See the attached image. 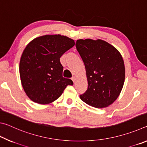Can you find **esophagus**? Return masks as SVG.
I'll return each instance as SVG.
<instances>
[{
	"label": "esophagus",
	"instance_id": "34e87169",
	"mask_svg": "<svg viewBox=\"0 0 147 147\" xmlns=\"http://www.w3.org/2000/svg\"><path fill=\"white\" fill-rule=\"evenodd\" d=\"M71 80H73L74 84L76 83V78H75V76H73V77H72Z\"/></svg>",
	"mask_w": 147,
	"mask_h": 147
}]
</instances>
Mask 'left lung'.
<instances>
[{"label": "left lung", "mask_w": 147, "mask_h": 147, "mask_svg": "<svg viewBox=\"0 0 147 147\" xmlns=\"http://www.w3.org/2000/svg\"><path fill=\"white\" fill-rule=\"evenodd\" d=\"M76 47L85 65L88 84L80 98L94 108H106L123 89L125 79L123 57L113 45L99 39H78Z\"/></svg>", "instance_id": "1"}]
</instances>
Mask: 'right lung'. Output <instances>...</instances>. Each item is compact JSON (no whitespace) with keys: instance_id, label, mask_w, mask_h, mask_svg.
<instances>
[{"instance_id":"add662e5","label":"right lung","mask_w":147,"mask_h":147,"mask_svg":"<svg viewBox=\"0 0 147 147\" xmlns=\"http://www.w3.org/2000/svg\"><path fill=\"white\" fill-rule=\"evenodd\" d=\"M73 39L61 35H45L27 45L19 63L20 78L24 92L34 102L47 104L58 99L71 79L62 76L63 54L72 48Z\"/></svg>"}]
</instances>
